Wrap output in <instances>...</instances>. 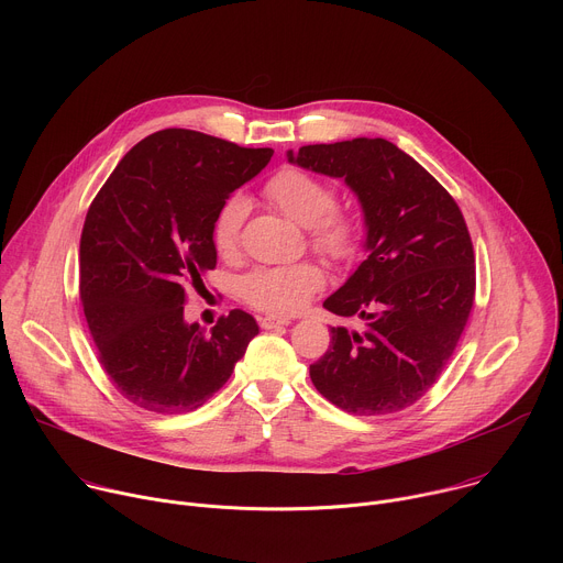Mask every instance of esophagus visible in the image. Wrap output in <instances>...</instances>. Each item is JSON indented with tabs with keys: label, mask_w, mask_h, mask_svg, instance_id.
<instances>
[{
	"label": "esophagus",
	"mask_w": 563,
	"mask_h": 563,
	"mask_svg": "<svg viewBox=\"0 0 563 563\" xmlns=\"http://www.w3.org/2000/svg\"><path fill=\"white\" fill-rule=\"evenodd\" d=\"M283 325H289V318H278V316H263L261 318L263 330H276V328H283Z\"/></svg>",
	"instance_id": "1"
}]
</instances>
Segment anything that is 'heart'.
<instances>
[{
	"label": "heart",
	"mask_w": 563,
	"mask_h": 563,
	"mask_svg": "<svg viewBox=\"0 0 563 563\" xmlns=\"http://www.w3.org/2000/svg\"><path fill=\"white\" fill-rule=\"evenodd\" d=\"M267 200L307 227L309 245L323 256L347 263L361 243V227L347 211L336 209V189L311 174L283 167L265 185ZM245 196H229L216 213L211 243L220 256H233L240 245V229L247 216ZM325 285V272L316 263H296L278 267H256L240 283V294L256 309L287 316L302 309L309 298Z\"/></svg>",
	"instance_id": "1"
}]
</instances>
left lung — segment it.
<instances>
[{"instance_id":"8db88e82","label":"left lung","mask_w":563,"mask_h":563,"mask_svg":"<svg viewBox=\"0 0 563 563\" xmlns=\"http://www.w3.org/2000/svg\"><path fill=\"white\" fill-rule=\"evenodd\" d=\"M287 159L343 178L365 216L367 258L323 307L358 316L363 332L332 328L313 387L336 408L378 417L406 410L437 383L474 302V252L454 198L383 137L307 144Z\"/></svg>"}]
</instances>
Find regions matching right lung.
<instances>
[{
	"label": "right lung",
	"instance_id": "add662e5",
	"mask_svg": "<svg viewBox=\"0 0 563 563\" xmlns=\"http://www.w3.org/2000/svg\"><path fill=\"white\" fill-rule=\"evenodd\" d=\"M272 155L165 129L137 142L91 202L79 240V298L104 372L137 408L198 410L258 334L243 309L218 318L211 332L189 325L185 302L216 267L218 209Z\"/></svg>",
	"mask_w": 563,
	"mask_h": 563
}]
</instances>
